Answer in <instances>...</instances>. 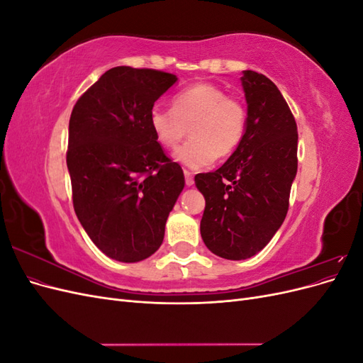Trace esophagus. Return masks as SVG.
Listing matches in <instances>:
<instances>
[{
    "instance_id": "1",
    "label": "esophagus",
    "mask_w": 363,
    "mask_h": 363,
    "mask_svg": "<svg viewBox=\"0 0 363 363\" xmlns=\"http://www.w3.org/2000/svg\"><path fill=\"white\" fill-rule=\"evenodd\" d=\"M184 182H186V186H192L194 184V175L188 169H184Z\"/></svg>"
}]
</instances>
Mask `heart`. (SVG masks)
Returning <instances> with one entry per match:
<instances>
[{"label": "heart", "instance_id": "heart-1", "mask_svg": "<svg viewBox=\"0 0 363 363\" xmlns=\"http://www.w3.org/2000/svg\"><path fill=\"white\" fill-rule=\"evenodd\" d=\"M150 127L163 148L174 150L189 133L175 157L189 168H204L239 147L247 128V108L221 86L200 82L172 98V108L152 107Z\"/></svg>", "mask_w": 363, "mask_h": 363}]
</instances>
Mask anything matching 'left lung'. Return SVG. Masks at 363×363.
<instances>
[{
    "label": "left lung",
    "instance_id": "1",
    "mask_svg": "<svg viewBox=\"0 0 363 363\" xmlns=\"http://www.w3.org/2000/svg\"><path fill=\"white\" fill-rule=\"evenodd\" d=\"M247 128L221 168L195 175L206 199L201 238L216 256H255L276 235L289 208L298 159V131L279 87L256 71H244Z\"/></svg>",
    "mask_w": 363,
    "mask_h": 363
}]
</instances>
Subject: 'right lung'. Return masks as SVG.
I'll use <instances>...</instances> for the list:
<instances>
[{
  "mask_svg": "<svg viewBox=\"0 0 363 363\" xmlns=\"http://www.w3.org/2000/svg\"><path fill=\"white\" fill-rule=\"evenodd\" d=\"M175 82L159 69L116 67L72 108L67 164L74 211L92 242L119 262L155 255L184 188L182 167L150 127L152 106Z\"/></svg>",
  "mask_w": 363,
  "mask_h": 363,
  "instance_id": "obj_1",
  "label": "right lung"
}]
</instances>
